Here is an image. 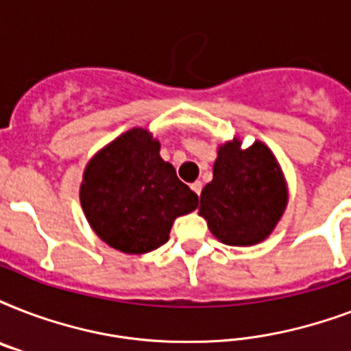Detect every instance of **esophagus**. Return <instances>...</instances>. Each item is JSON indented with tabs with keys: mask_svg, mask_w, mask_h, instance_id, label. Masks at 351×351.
<instances>
[{
	"mask_svg": "<svg viewBox=\"0 0 351 351\" xmlns=\"http://www.w3.org/2000/svg\"><path fill=\"white\" fill-rule=\"evenodd\" d=\"M191 189H193V191H195V193H197V195H198V197H200V193H202V182H193V184H191Z\"/></svg>",
	"mask_w": 351,
	"mask_h": 351,
	"instance_id": "obj_1",
	"label": "esophagus"
}]
</instances>
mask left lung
<instances>
[{"mask_svg":"<svg viewBox=\"0 0 351 351\" xmlns=\"http://www.w3.org/2000/svg\"><path fill=\"white\" fill-rule=\"evenodd\" d=\"M286 202V182L271 151L261 142L240 149L234 140L219 149L198 211L220 242L253 245L271 233Z\"/></svg>","mask_w":351,"mask_h":351,"instance_id":"obj_1","label":"left lung"}]
</instances>
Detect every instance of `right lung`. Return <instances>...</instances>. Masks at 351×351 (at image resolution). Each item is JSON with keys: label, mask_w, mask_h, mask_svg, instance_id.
Masks as SVG:
<instances>
[{"label": "right lung", "mask_w": 351, "mask_h": 351, "mask_svg": "<svg viewBox=\"0 0 351 351\" xmlns=\"http://www.w3.org/2000/svg\"><path fill=\"white\" fill-rule=\"evenodd\" d=\"M80 200L96 234L132 255L165 244L176 217L198 206L197 195L160 158V143L145 129L123 132L90 160Z\"/></svg>", "instance_id": "add662e5"}]
</instances>
